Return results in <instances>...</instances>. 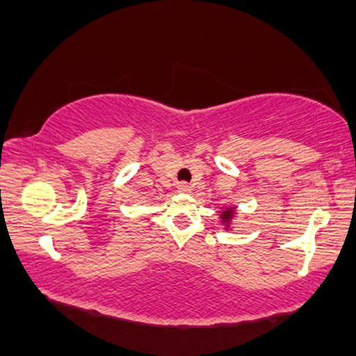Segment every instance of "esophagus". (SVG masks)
Listing matches in <instances>:
<instances>
[{"instance_id":"1","label":"esophagus","mask_w":356,"mask_h":356,"mask_svg":"<svg viewBox=\"0 0 356 356\" xmlns=\"http://www.w3.org/2000/svg\"><path fill=\"white\" fill-rule=\"evenodd\" d=\"M177 192L179 193H190L192 192V187L188 184H179L177 185Z\"/></svg>"}]
</instances>
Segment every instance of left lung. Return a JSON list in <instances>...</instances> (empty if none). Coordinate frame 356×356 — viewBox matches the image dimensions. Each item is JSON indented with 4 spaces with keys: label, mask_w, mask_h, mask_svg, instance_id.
<instances>
[{
    "label": "left lung",
    "mask_w": 356,
    "mask_h": 356,
    "mask_svg": "<svg viewBox=\"0 0 356 356\" xmlns=\"http://www.w3.org/2000/svg\"><path fill=\"white\" fill-rule=\"evenodd\" d=\"M235 217V206H230V208H222L220 211V222L225 225V230L230 229L232 219Z\"/></svg>",
    "instance_id": "left-lung-1"
}]
</instances>
